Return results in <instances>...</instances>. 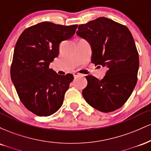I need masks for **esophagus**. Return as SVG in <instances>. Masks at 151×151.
<instances>
[{"label": "esophagus", "instance_id": "34e87169", "mask_svg": "<svg viewBox=\"0 0 151 151\" xmlns=\"http://www.w3.org/2000/svg\"><path fill=\"white\" fill-rule=\"evenodd\" d=\"M74 77H79V76H81V74H80V73H79V72H74Z\"/></svg>", "mask_w": 151, "mask_h": 151}]
</instances>
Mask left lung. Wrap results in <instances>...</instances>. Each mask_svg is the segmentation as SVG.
<instances>
[{"mask_svg": "<svg viewBox=\"0 0 151 151\" xmlns=\"http://www.w3.org/2000/svg\"><path fill=\"white\" fill-rule=\"evenodd\" d=\"M77 34L91 44L92 63L108 68L101 80L86 76L84 99L101 112L117 110L129 99L138 80L139 58L132 35L126 26L104 17L79 25Z\"/></svg>", "mask_w": 151, "mask_h": 151, "instance_id": "left-lung-1", "label": "left lung"}]
</instances>
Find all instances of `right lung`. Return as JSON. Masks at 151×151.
I'll return each instance as SVG.
<instances>
[{
	"instance_id": "right-lung-1",
	"label": "right lung",
	"mask_w": 151,
	"mask_h": 151,
	"mask_svg": "<svg viewBox=\"0 0 151 151\" xmlns=\"http://www.w3.org/2000/svg\"><path fill=\"white\" fill-rule=\"evenodd\" d=\"M77 27L42 22L25 29L15 44L10 77L22 104L35 115L48 116L63 104L74 77L58 74L49 65L58 56L60 43Z\"/></svg>"
}]
</instances>
